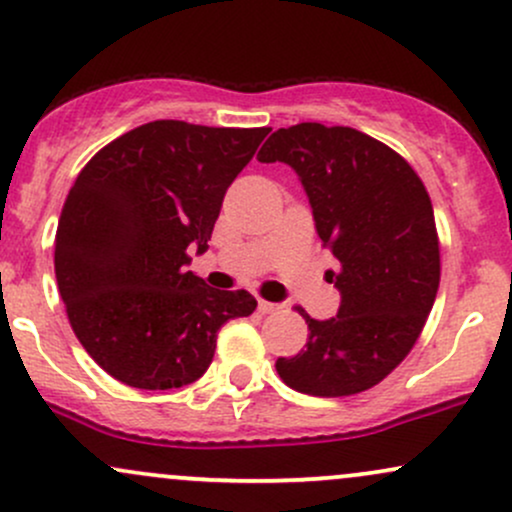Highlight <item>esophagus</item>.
Segmentation results:
<instances>
[{
    "mask_svg": "<svg viewBox=\"0 0 512 512\" xmlns=\"http://www.w3.org/2000/svg\"><path fill=\"white\" fill-rule=\"evenodd\" d=\"M257 308H260V313H276V310H281V305L279 303H269V301H262L260 298V303H257Z\"/></svg>",
    "mask_w": 512,
    "mask_h": 512,
    "instance_id": "34e87169",
    "label": "esophagus"
}]
</instances>
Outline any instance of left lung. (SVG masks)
<instances>
[{
	"mask_svg": "<svg viewBox=\"0 0 512 512\" xmlns=\"http://www.w3.org/2000/svg\"><path fill=\"white\" fill-rule=\"evenodd\" d=\"M257 158L298 173L342 291L332 320L303 313L305 349L279 358L276 373L313 397L370 390L414 349L436 301L440 245L424 182L387 144L320 122L276 129Z\"/></svg>",
	"mask_w": 512,
	"mask_h": 512,
	"instance_id": "obj_1",
	"label": "left lung"
}]
</instances>
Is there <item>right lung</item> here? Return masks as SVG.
I'll use <instances>...</instances> for the list:
<instances>
[{
    "label": "right lung",
    "instance_id": "add662e5",
    "mask_svg": "<svg viewBox=\"0 0 512 512\" xmlns=\"http://www.w3.org/2000/svg\"><path fill=\"white\" fill-rule=\"evenodd\" d=\"M267 134L146 122L79 173L57 223V289L76 339L115 380L139 390L195 383L221 325L257 308L248 291L211 289L185 264L209 248L228 185Z\"/></svg>",
    "mask_w": 512,
    "mask_h": 512
}]
</instances>
